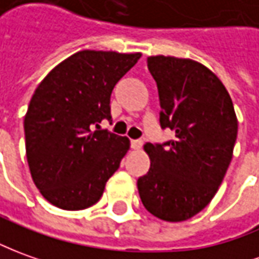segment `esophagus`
<instances>
[{
    "label": "esophagus",
    "instance_id": "obj_1",
    "mask_svg": "<svg viewBox=\"0 0 259 259\" xmlns=\"http://www.w3.org/2000/svg\"><path fill=\"white\" fill-rule=\"evenodd\" d=\"M142 141L141 140H133L131 141V147H133V149H141L142 148Z\"/></svg>",
    "mask_w": 259,
    "mask_h": 259
}]
</instances>
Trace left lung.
<instances>
[{"mask_svg": "<svg viewBox=\"0 0 259 259\" xmlns=\"http://www.w3.org/2000/svg\"><path fill=\"white\" fill-rule=\"evenodd\" d=\"M158 85L160 126L175 140L144 145L151 159L138 192L160 220L185 222L214 197L233 158L238 121L230 94L208 67L192 59L149 56Z\"/></svg>", "mask_w": 259, "mask_h": 259, "instance_id": "left-lung-1", "label": "left lung"}]
</instances>
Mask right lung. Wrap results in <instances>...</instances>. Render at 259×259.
Wrapping results in <instances>:
<instances>
[{"label": "right lung", "mask_w": 259, "mask_h": 259, "mask_svg": "<svg viewBox=\"0 0 259 259\" xmlns=\"http://www.w3.org/2000/svg\"><path fill=\"white\" fill-rule=\"evenodd\" d=\"M140 58L80 51L36 87L24 119L26 159L35 186L53 206L83 210L96 204L119 167L130 140L99 124L111 119L112 89Z\"/></svg>", "instance_id": "right-lung-1"}]
</instances>
